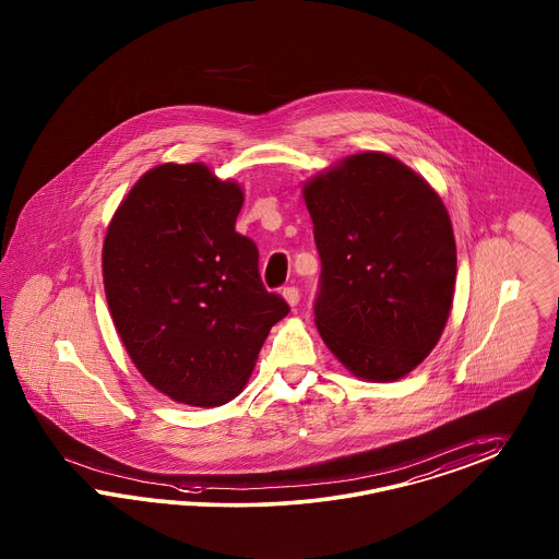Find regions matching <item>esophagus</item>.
<instances>
[{
    "instance_id": "34e87169",
    "label": "esophagus",
    "mask_w": 559,
    "mask_h": 559,
    "mask_svg": "<svg viewBox=\"0 0 559 559\" xmlns=\"http://www.w3.org/2000/svg\"><path fill=\"white\" fill-rule=\"evenodd\" d=\"M283 297H285V301L289 304L290 308H295L299 304V289L297 287H285Z\"/></svg>"
}]
</instances>
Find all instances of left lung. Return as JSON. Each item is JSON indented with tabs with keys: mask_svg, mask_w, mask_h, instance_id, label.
<instances>
[{
	"mask_svg": "<svg viewBox=\"0 0 559 559\" xmlns=\"http://www.w3.org/2000/svg\"><path fill=\"white\" fill-rule=\"evenodd\" d=\"M322 262L316 326L357 378L394 382L448 322L456 241L442 198L384 153H359L304 186Z\"/></svg>",
	"mask_w": 559,
	"mask_h": 559,
	"instance_id": "8db88e82",
	"label": "left lung"
}]
</instances>
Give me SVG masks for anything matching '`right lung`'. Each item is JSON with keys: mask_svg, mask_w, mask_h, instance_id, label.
I'll use <instances>...</instances> for the list:
<instances>
[{"mask_svg": "<svg viewBox=\"0 0 559 559\" xmlns=\"http://www.w3.org/2000/svg\"><path fill=\"white\" fill-rule=\"evenodd\" d=\"M241 206V188L206 165L165 163L135 181L105 235L117 334L138 371L183 405L233 401L289 313L262 285L255 243L235 231Z\"/></svg>", "mask_w": 559, "mask_h": 559, "instance_id": "add662e5", "label": "right lung"}]
</instances>
